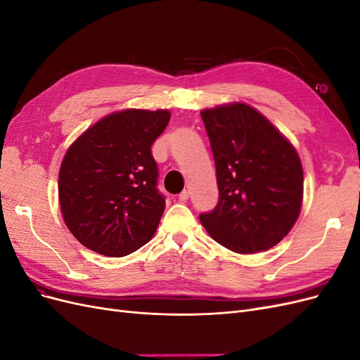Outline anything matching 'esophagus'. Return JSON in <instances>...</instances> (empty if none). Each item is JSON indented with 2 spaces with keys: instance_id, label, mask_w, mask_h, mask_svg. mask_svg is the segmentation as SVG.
<instances>
[{
  "instance_id": "1",
  "label": "esophagus",
  "mask_w": 360,
  "mask_h": 360,
  "mask_svg": "<svg viewBox=\"0 0 360 360\" xmlns=\"http://www.w3.org/2000/svg\"><path fill=\"white\" fill-rule=\"evenodd\" d=\"M189 195H191V192L188 191V189H184L180 195H179V200L181 201V202H184V201H188L189 200Z\"/></svg>"
}]
</instances>
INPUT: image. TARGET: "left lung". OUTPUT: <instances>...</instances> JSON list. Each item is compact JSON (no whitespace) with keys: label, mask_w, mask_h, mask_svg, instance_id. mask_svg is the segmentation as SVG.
I'll return each instance as SVG.
<instances>
[{"label":"left lung","mask_w":360,"mask_h":360,"mask_svg":"<svg viewBox=\"0 0 360 360\" xmlns=\"http://www.w3.org/2000/svg\"><path fill=\"white\" fill-rule=\"evenodd\" d=\"M216 163L219 201L200 214L214 242L236 254L276 246L296 224L303 201L297 150L243 102L201 111Z\"/></svg>","instance_id":"1"}]
</instances>
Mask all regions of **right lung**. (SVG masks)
Masks as SVG:
<instances>
[{"mask_svg": "<svg viewBox=\"0 0 360 360\" xmlns=\"http://www.w3.org/2000/svg\"><path fill=\"white\" fill-rule=\"evenodd\" d=\"M168 110L108 114L76 138L63 158L58 200L69 231L105 257H124L155 236L165 200L156 189L151 146Z\"/></svg>", "mask_w": 360, "mask_h": 360, "instance_id": "add662e5", "label": "right lung"}]
</instances>
